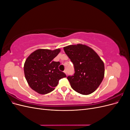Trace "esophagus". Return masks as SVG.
Returning a JSON list of instances; mask_svg holds the SVG:
<instances>
[{
    "label": "esophagus",
    "instance_id": "esophagus-1",
    "mask_svg": "<svg viewBox=\"0 0 130 130\" xmlns=\"http://www.w3.org/2000/svg\"><path fill=\"white\" fill-rule=\"evenodd\" d=\"M64 73L66 74V75H67V70H65L64 71Z\"/></svg>",
    "mask_w": 130,
    "mask_h": 130
}]
</instances>
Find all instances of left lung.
<instances>
[{
  "mask_svg": "<svg viewBox=\"0 0 130 130\" xmlns=\"http://www.w3.org/2000/svg\"><path fill=\"white\" fill-rule=\"evenodd\" d=\"M63 49L74 67V74L67 77L72 88L82 95L93 93L104 77L103 61L94 50L86 45H70Z\"/></svg>",
  "mask_w": 130,
  "mask_h": 130,
  "instance_id": "1",
  "label": "left lung"
}]
</instances>
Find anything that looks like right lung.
<instances>
[{
  "instance_id": "right-lung-1",
  "label": "right lung",
  "mask_w": 130,
  "mask_h": 130,
  "mask_svg": "<svg viewBox=\"0 0 130 130\" xmlns=\"http://www.w3.org/2000/svg\"><path fill=\"white\" fill-rule=\"evenodd\" d=\"M60 51V49H40L27 58L24 66L25 77L30 87L35 92L41 94L52 92L59 80L66 77L58 69L60 62L53 61Z\"/></svg>"
}]
</instances>
